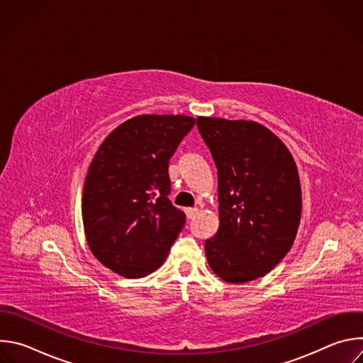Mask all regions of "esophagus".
<instances>
[{
  "label": "esophagus",
  "mask_w": 363,
  "mask_h": 363,
  "mask_svg": "<svg viewBox=\"0 0 363 363\" xmlns=\"http://www.w3.org/2000/svg\"><path fill=\"white\" fill-rule=\"evenodd\" d=\"M185 214L189 220H192L198 214V208H185Z\"/></svg>",
  "instance_id": "obj_1"
}]
</instances>
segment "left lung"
Segmentation results:
<instances>
[{
  "label": "left lung",
  "mask_w": 363,
  "mask_h": 363,
  "mask_svg": "<svg viewBox=\"0 0 363 363\" xmlns=\"http://www.w3.org/2000/svg\"><path fill=\"white\" fill-rule=\"evenodd\" d=\"M218 172L217 234L205 241L211 270L241 284L272 272L291 248L301 188L287 146L252 121L196 118Z\"/></svg>",
  "instance_id": "8db88e82"
}]
</instances>
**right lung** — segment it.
Segmentation results:
<instances>
[{
  "label": "right lung",
  "mask_w": 363,
  "mask_h": 363,
  "mask_svg": "<svg viewBox=\"0 0 363 363\" xmlns=\"http://www.w3.org/2000/svg\"><path fill=\"white\" fill-rule=\"evenodd\" d=\"M194 125L185 115H140L99 146L84 181L82 217L91 254L113 273L136 279L164 264L185 223L168 198V165Z\"/></svg>",
  "instance_id": "right-lung-1"
}]
</instances>
